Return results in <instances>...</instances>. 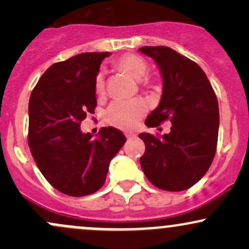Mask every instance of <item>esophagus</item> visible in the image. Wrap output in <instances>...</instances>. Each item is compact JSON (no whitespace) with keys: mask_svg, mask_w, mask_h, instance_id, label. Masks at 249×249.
Segmentation results:
<instances>
[{"mask_svg":"<svg viewBox=\"0 0 249 249\" xmlns=\"http://www.w3.org/2000/svg\"><path fill=\"white\" fill-rule=\"evenodd\" d=\"M125 137H126L127 139H130V138H132V137H134V133H125Z\"/></svg>","mask_w":249,"mask_h":249,"instance_id":"1","label":"esophagus"}]
</instances>
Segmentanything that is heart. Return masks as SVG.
<instances>
[{
  "mask_svg": "<svg viewBox=\"0 0 249 249\" xmlns=\"http://www.w3.org/2000/svg\"><path fill=\"white\" fill-rule=\"evenodd\" d=\"M116 67L132 78L139 79L142 78V88H152L154 81L147 78L146 76L148 65L142 57L127 53L119 57L116 61ZM105 92V82L104 75L102 71L97 73L95 78V93L98 97H102ZM147 107L141 99H133V101H118L112 103L107 111V119L112 126L122 128V130H133L141 122L142 117L146 113Z\"/></svg>",
  "mask_w": 249,
  "mask_h": 249,
  "instance_id": "1",
  "label": "heart"
}]
</instances>
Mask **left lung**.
I'll return each instance as SVG.
<instances>
[{
	"instance_id": "1",
	"label": "left lung",
	"mask_w": 249,
	"mask_h": 249,
	"mask_svg": "<svg viewBox=\"0 0 249 249\" xmlns=\"http://www.w3.org/2000/svg\"><path fill=\"white\" fill-rule=\"evenodd\" d=\"M160 69L164 88L146 126L172 123L168 134L141 133L145 152L141 166L151 184L179 192L199 181L215 156L219 132L218 98L206 73L196 62L168 47H142Z\"/></svg>"
}]
</instances>
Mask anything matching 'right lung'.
I'll return each instance as SVG.
<instances>
[{"label":"right lung","instance_id":"1","mask_svg":"<svg viewBox=\"0 0 249 249\" xmlns=\"http://www.w3.org/2000/svg\"><path fill=\"white\" fill-rule=\"evenodd\" d=\"M108 53H84L57 62L43 73L29 99L28 144L53 187L70 196L95 193L104 185L111 159L126 138L111 126L98 138L81 124L95 113V78Z\"/></svg>","mask_w":249,"mask_h":249}]
</instances>
